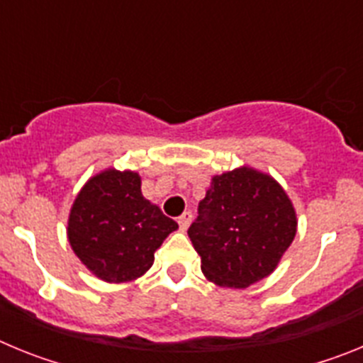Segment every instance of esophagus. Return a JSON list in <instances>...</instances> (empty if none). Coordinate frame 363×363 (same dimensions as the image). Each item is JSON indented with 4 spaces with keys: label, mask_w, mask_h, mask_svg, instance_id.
Returning <instances> with one entry per match:
<instances>
[{
    "label": "esophagus",
    "mask_w": 363,
    "mask_h": 363,
    "mask_svg": "<svg viewBox=\"0 0 363 363\" xmlns=\"http://www.w3.org/2000/svg\"><path fill=\"white\" fill-rule=\"evenodd\" d=\"M191 221H192V213H191V211H185V213L178 218L179 229L187 230V227L191 225Z\"/></svg>",
    "instance_id": "1"
}]
</instances>
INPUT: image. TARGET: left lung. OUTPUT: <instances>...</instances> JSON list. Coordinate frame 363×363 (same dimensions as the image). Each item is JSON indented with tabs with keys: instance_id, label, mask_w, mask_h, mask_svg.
I'll return each instance as SVG.
<instances>
[{
	"instance_id": "8db88e82",
	"label": "left lung",
	"mask_w": 363,
	"mask_h": 363,
	"mask_svg": "<svg viewBox=\"0 0 363 363\" xmlns=\"http://www.w3.org/2000/svg\"><path fill=\"white\" fill-rule=\"evenodd\" d=\"M187 234L205 277L243 289L274 271L294 240L296 214L271 176L242 167L214 176Z\"/></svg>"
}]
</instances>
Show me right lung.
Segmentation results:
<instances>
[{"label": "right lung", "instance_id": "add662e5", "mask_svg": "<svg viewBox=\"0 0 363 363\" xmlns=\"http://www.w3.org/2000/svg\"><path fill=\"white\" fill-rule=\"evenodd\" d=\"M178 223L142 196L136 172L105 171L89 179L72 205L69 242L86 269L112 284L149 271L154 252Z\"/></svg>", "mask_w": 363, "mask_h": 363}]
</instances>
